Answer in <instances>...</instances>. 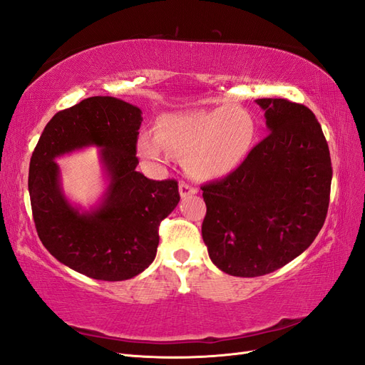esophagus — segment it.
<instances>
[{
	"label": "esophagus",
	"mask_w": 365,
	"mask_h": 365,
	"mask_svg": "<svg viewBox=\"0 0 365 365\" xmlns=\"http://www.w3.org/2000/svg\"><path fill=\"white\" fill-rule=\"evenodd\" d=\"M178 189H180L181 197H187V196H192V195H196V193H197V190L195 189V187L189 185L187 182H181Z\"/></svg>",
	"instance_id": "esophagus-1"
}]
</instances>
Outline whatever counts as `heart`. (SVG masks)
<instances>
[{
    "label": "heart",
    "mask_w": 365,
    "mask_h": 365,
    "mask_svg": "<svg viewBox=\"0 0 365 365\" xmlns=\"http://www.w3.org/2000/svg\"><path fill=\"white\" fill-rule=\"evenodd\" d=\"M256 137V121L247 109L225 106L165 114L157 132L145 130L138 153L150 163H164L169 150L184 157L193 178L216 180L245 161Z\"/></svg>",
    "instance_id": "1"
}]
</instances>
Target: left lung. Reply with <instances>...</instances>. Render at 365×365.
Returning a JSON list of instances; mask_svg holds the SVG:
<instances>
[{"label":"left lung","mask_w":365,"mask_h":365,"mask_svg":"<svg viewBox=\"0 0 365 365\" xmlns=\"http://www.w3.org/2000/svg\"><path fill=\"white\" fill-rule=\"evenodd\" d=\"M269 134L225 178L202 185V239L216 267L259 277L309 248L329 207L332 163L311 109L257 98Z\"/></svg>","instance_id":"8db88e82"}]
</instances>
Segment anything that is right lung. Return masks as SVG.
<instances>
[{
  "mask_svg": "<svg viewBox=\"0 0 365 365\" xmlns=\"http://www.w3.org/2000/svg\"><path fill=\"white\" fill-rule=\"evenodd\" d=\"M141 109L109 96L85 98L54 115L30 160L29 193L42 245L86 277L120 282L157 256L158 225L180 202L178 182L137 172ZM101 149L107 189L90 210L63 193L54 159L86 147Z\"/></svg>",
  "mask_w": 365,
  "mask_h": 365,
  "instance_id": "right-lung-1",
  "label": "right lung"
}]
</instances>
